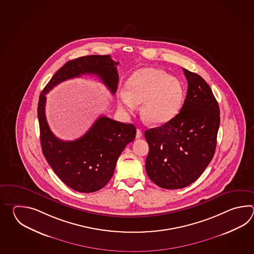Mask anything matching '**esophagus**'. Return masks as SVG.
I'll list each match as a JSON object with an SVG mask.
<instances>
[{
  "label": "esophagus",
  "instance_id": "1",
  "mask_svg": "<svg viewBox=\"0 0 254 254\" xmlns=\"http://www.w3.org/2000/svg\"><path fill=\"white\" fill-rule=\"evenodd\" d=\"M142 137V132H141V130L140 129H137V131H136V138L137 139H140Z\"/></svg>",
  "mask_w": 254,
  "mask_h": 254
}]
</instances>
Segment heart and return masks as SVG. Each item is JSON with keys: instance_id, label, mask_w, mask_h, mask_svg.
Masks as SVG:
<instances>
[{"instance_id": "1", "label": "heart", "mask_w": 254, "mask_h": 254, "mask_svg": "<svg viewBox=\"0 0 254 254\" xmlns=\"http://www.w3.org/2000/svg\"><path fill=\"white\" fill-rule=\"evenodd\" d=\"M184 87L175 77L156 68L136 70L118 97L119 108L131 113L140 104V115L148 125H165L177 115L184 102Z\"/></svg>"}]
</instances>
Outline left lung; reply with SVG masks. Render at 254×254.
Here are the masks:
<instances>
[{
	"label": "left lung",
	"mask_w": 254,
	"mask_h": 254,
	"mask_svg": "<svg viewBox=\"0 0 254 254\" xmlns=\"http://www.w3.org/2000/svg\"><path fill=\"white\" fill-rule=\"evenodd\" d=\"M188 91L172 121L144 133L149 145L146 173L163 189L187 187L204 172L215 152L220 109L210 86L184 69Z\"/></svg>",
	"instance_id": "left-lung-1"
}]
</instances>
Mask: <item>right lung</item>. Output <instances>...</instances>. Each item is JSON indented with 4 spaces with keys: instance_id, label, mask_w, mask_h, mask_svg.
I'll list each match as a JSON object with an SVG mask.
<instances>
[{
    "instance_id": "obj_1",
    "label": "right lung",
    "mask_w": 254,
    "mask_h": 254,
    "mask_svg": "<svg viewBox=\"0 0 254 254\" xmlns=\"http://www.w3.org/2000/svg\"><path fill=\"white\" fill-rule=\"evenodd\" d=\"M118 64L110 55H89L69 61L52 77L39 97L37 114L43 155L61 181L79 192L97 191L107 184L125 146L134 140L136 128L131 124L101 116L81 138L60 140L46 121L45 95L60 82L83 74L97 75L114 94L119 81Z\"/></svg>"
}]
</instances>
